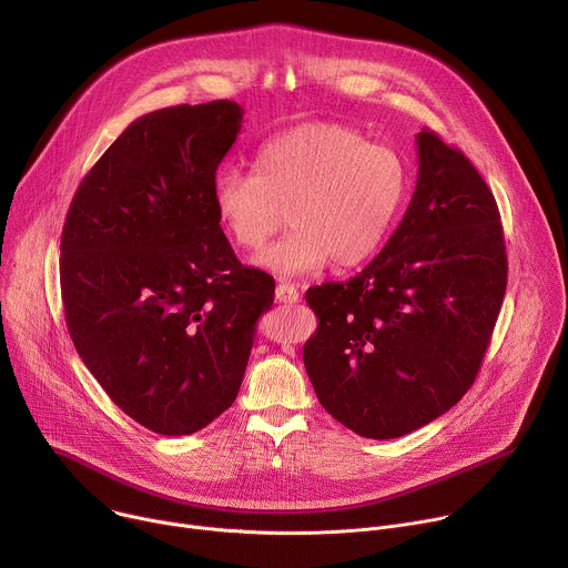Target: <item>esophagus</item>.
<instances>
[{
  "label": "esophagus",
  "mask_w": 568,
  "mask_h": 568,
  "mask_svg": "<svg viewBox=\"0 0 568 568\" xmlns=\"http://www.w3.org/2000/svg\"><path fill=\"white\" fill-rule=\"evenodd\" d=\"M298 290L292 283H278L276 285V301L278 303H298Z\"/></svg>",
  "instance_id": "34e87169"
}]
</instances>
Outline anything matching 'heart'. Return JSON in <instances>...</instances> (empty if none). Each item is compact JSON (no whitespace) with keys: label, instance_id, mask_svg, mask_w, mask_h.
<instances>
[{"label":"heart","instance_id":"1","mask_svg":"<svg viewBox=\"0 0 568 568\" xmlns=\"http://www.w3.org/2000/svg\"><path fill=\"white\" fill-rule=\"evenodd\" d=\"M409 193V169L386 143H371L337 123H310L263 143L254 173L224 169L211 200L224 233L261 252L283 224L292 231L256 258L281 276H303L328 261L355 267L386 240Z\"/></svg>","mask_w":568,"mask_h":568}]
</instances>
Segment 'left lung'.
Returning a JSON list of instances; mask_svg holds the SVG:
<instances>
[{
	"label": "left lung",
	"instance_id": "obj_1",
	"mask_svg": "<svg viewBox=\"0 0 568 568\" xmlns=\"http://www.w3.org/2000/svg\"><path fill=\"white\" fill-rule=\"evenodd\" d=\"M416 145V191L384 250L346 283L305 294L318 328L303 364L321 407L375 440L425 427L467 393L508 283L488 184L436 132Z\"/></svg>",
	"mask_w": 568,
	"mask_h": 568
}]
</instances>
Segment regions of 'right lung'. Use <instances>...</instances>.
Instances as JSON below:
<instances>
[{"label":"right lung","mask_w":568,"mask_h":568,"mask_svg":"<svg viewBox=\"0 0 568 568\" xmlns=\"http://www.w3.org/2000/svg\"><path fill=\"white\" fill-rule=\"evenodd\" d=\"M233 101L132 121L80 182L60 240L71 342L116 407L161 436L226 412L274 278L242 267L211 189L242 128Z\"/></svg>","instance_id":"right-lung-1"}]
</instances>
